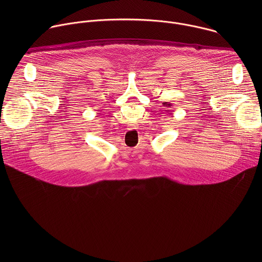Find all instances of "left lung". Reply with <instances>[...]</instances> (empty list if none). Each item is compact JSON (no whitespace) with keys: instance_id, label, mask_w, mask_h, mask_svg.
Wrapping results in <instances>:
<instances>
[{"instance_id":"obj_1","label":"left lung","mask_w":262,"mask_h":262,"mask_svg":"<svg viewBox=\"0 0 262 262\" xmlns=\"http://www.w3.org/2000/svg\"><path fill=\"white\" fill-rule=\"evenodd\" d=\"M164 105H165V106H169V107L172 106V104H171L170 102H164ZM170 114H172V113H170Z\"/></svg>"}]
</instances>
